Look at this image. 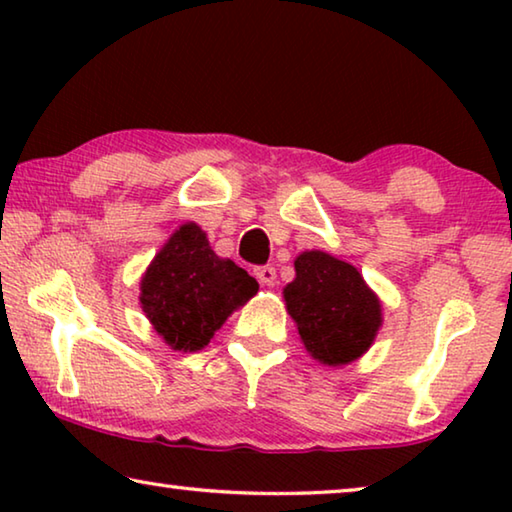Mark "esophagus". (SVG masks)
I'll use <instances>...</instances> for the list:
<instances>
[{"label": "esophagus", "mask_w": 512, "mask_h": 512, "mask_svg": "<svg viewBox=\"0 0 512 512\" xmlns=\"http://www.w3.org/2000/svg\"><path fill=\"white\" fill-rule=\"evenodd\" d=\"M255 275H257V280L264 284V287H273L275 277H277L273 266H259V268H255Z\"/></svg>", "instance_id": "obj_1"}]
</instances>
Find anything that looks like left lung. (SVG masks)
<instances>
[{"label": "left lung", "instance_id": "obj_1", "mask_svg": "<svg viewBox=\"0 0 512 512\" xmlns=\"http://www.w3.org/2000/svg\"><path fill=\"white\" fill-rule=\"evenodd\" d=\"M293 266L282 293L311 359L339 368L363 357L384 323L377 293L352 264L323 250H305Z\"/></svg>", "mask_w": 512, "mask_h": 512}]
</instances>
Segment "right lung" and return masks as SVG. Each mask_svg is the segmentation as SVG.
Listing matches in <instances>:
<instances>
[{
    "mask_svg": "<svg viewBox=\"0 0 512 512\" xmlns=\"http://www.w3.org/2000/svg\"><path fill=\"white\" fill-rule=\"evenodd\" d=\"M259 291L255 277L212 250L201 225L183 223L140 280V305L171 350L198 352Z\"/></svg>",
    "mask_w": 512,
    "mask_h": 512,
    "instance_id": "obj_1",
    "label": "right lung"
}]
</instances>
